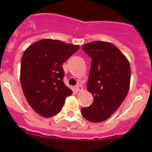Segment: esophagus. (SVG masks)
<instances>
[{"instance_id":"obj_1","label":"esophagus","mask_w":152,"mask_h":152,"mask_svg":"<svg viewBox=\"0 0 152 152\" xmlns=\"http://www.w3.org/2000/svg\"><path fill=\"white\" fill-rule=\"evenodd\" d=\"M76 90H77V91H83V87L80 85V84H77V85L76 86Z\"/></svg>"}]
</instances>
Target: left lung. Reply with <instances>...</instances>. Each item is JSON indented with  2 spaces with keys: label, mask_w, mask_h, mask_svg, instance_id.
Instances as JSON below:
<instances>
[{
  "label": "left lung",
  "mask_w": 152,
  "mask_h": 152,
  "mask_svg": "<svg viewBox=\"0 0 152 152\" xmlns=\"http://www.w3.org/2000/svg\"><path fill=\"white\" fill-rule=\"evenodd\" d=\"M82 49L92 58L87 89L94 101L80 111L87 120L99 123L110 117L127 96L131 78L129 62L110 42L95 41L84 45Z\"/></svg>",
  "instance_id": "1"
}]
</instances>
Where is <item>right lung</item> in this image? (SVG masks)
<instances>
[{
	"label": "right lung",
	"mask_w": 152,
	"mask_h": 152,
	"mask_svg": "<svg viewBox=\"0 0 152 152\" xmlns=\"http://www.w3.org/2000/svg\"><path fill=\"white\" fill-rule=\"evenodd\" d=\"M79 45L45 39L29 45L21 60L20 82L26 100L40 116L51 117L62 109L72 91L63 81L61 64Z\"/></svg>",
	"instance_id": "right-lung-1"
}]
</instances>
